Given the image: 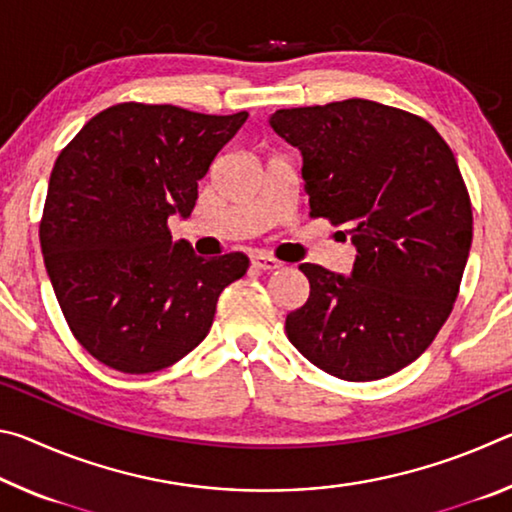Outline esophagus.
Returning <instances> with one entry per match:
<instances>
[{
  "instance_id": "1",
  "label": "esophagus",
  "mask_w": 512,
  "mask_h": 512,
  "mask_svg": "<svg viewBox=\"0 0 512 512\" xmlns=\"http://www.w3.org/2000/svg\"><path fill=\"white\" fill-rule=\"evenodd\" d=\"M250 262H253V266L257 268V271H264V273H271V271H275V268H280L282 264L277 262L275 257H271V255H253V259H250Z\"/></svg>"
}]
</instances>
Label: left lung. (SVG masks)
<instances>
[{
    "label": "left lung",
    "mask_w": 512,
    "mask_h": 512,
    "mask_svg": "<svg viewBox=\"0 0 512 512\" xmlns=\"http://www.w3.org/2000/svg\"><path fill=\"white\" fill-rule=\"evenodd\" d=\"M302 153L311 216L350 235V277L300 264L309 298L287 316L302 357L345 381L393 375L452 314L472 246V203L447 142L411 112L368 99L275 110Z\"/></svg>",
    "instance_id": "8db88e82"
}]
</instances>
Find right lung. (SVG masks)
<instances>
[{"instance_id":"1","label":"right lung","mask_w":512,"mask_h":512,"mask_svg":"<svg viewBox=\"0 0 512 512\" xmlns=\"http://www.w3.org/2000/svg\"><path fill=\"white\" fill-rule=\"evenodd\" d=\"M246 119L117 103L60 151L40 246L69 329L108 368L173 366L210 332L221 291L246 275L244 253L203 259L167 225L192 214L198 180Z\"/></svg>"}]
</instances>
